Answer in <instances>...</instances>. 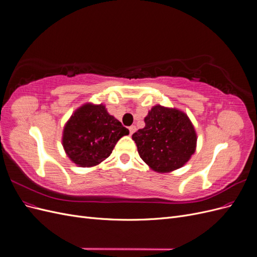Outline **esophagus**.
<instances>
[{"label": "esophagus", "mask_w": 257, "mask_h": 257, "mask_svg": "<svg viewBox=\"0 0 257 257\" xmlns=\"http://www.w3.org/2000/svg\"><path fill=\"white\" fill-rule=\"evenodd\" d=\"M128 130H130V134L132 135V134H134L135 132H136V126L135 125H132V126L128 127Z\"/></svg>", "instance_id": "obj_1"}]
</instances>
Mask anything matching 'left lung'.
<instances>
[{"label": "left lung", "instance_id": "left-lung-1", "mask_svg": "<svg viewBox=\"0 0 257 257\" xmlns=\"http://www.w3.org/2000/svg\"><path fill=\"white\" fill-rule=\"evenodd\" d=\"M145 123L132 138L143 161L155 172L180 168L195 152L196 132L183 111L157 105L148 112Z\"/></svg>", "mask_w": 257, "mask_h": 257}]
</instances>
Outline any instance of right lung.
<instances>
[{
  "instance_id": "1",
  "label": "right lung",
  "mask_w": 257,
  "mask_h": 257,
  "mask_svg": "<svg viewBox=\"0 0 257 257\" xmlns=\"http://www.w3.org/2000/svg\"><path fill=\"white\" fill-rule=\"evenodd\" d=\"M128 130L104 105L91 103L79 107L66 122L62 145L67 157L81 167L99 164L111 154L115 144Z\"/></svg>"
}]
</instances>
